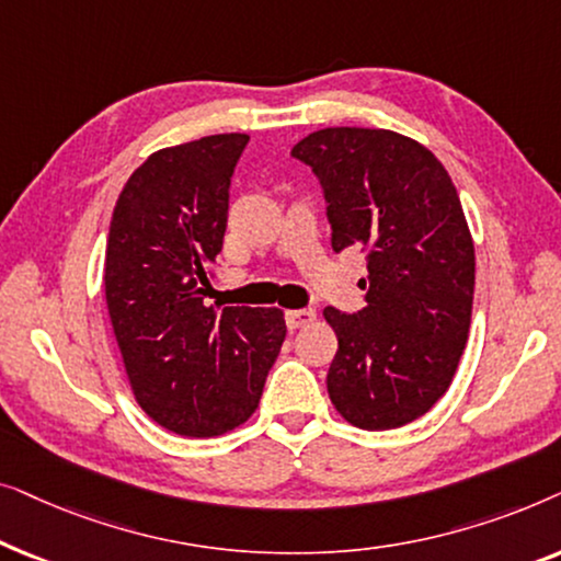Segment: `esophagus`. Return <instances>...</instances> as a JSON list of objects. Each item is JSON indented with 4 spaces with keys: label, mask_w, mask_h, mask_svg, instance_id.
I'll return each instance as SVG.
<instances>
[{
    "label": "esophagus",
    "mask_w": 561,
    "mask_h": 561,
    "mask_svg": "<svg viewBox=\"0 0 561 561\" xmlns=\"http://www.w3.org/2000/svg\"><path fill=\"white\" fill-rule=\"evenodd\" d=\"M313 319H317V311H313V309H294V311H286V324H288L290 332H296V329L309 327Z\"/></svg>",
    "instance_id": "34e87169"
}]
</instances>
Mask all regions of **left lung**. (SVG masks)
<instances>
[{"label": "left lung", "mask_w": 561, "mask_h": 561, "mask_svg": "<svg viewBox=\"0 0 561 561\" xmlns=\"http://www.w3.org/2000/svg\"><path fill=\"white\" fill-rule=\"evenodd\" d=\"M290 156L324 188L334 252H367L365 309H324L340 342L329 398L367 432L411 424L447 393L470 332L474 244L455 183L393 129L327 127Z\"/></svg>", "instance_id": "obj_1"}]
</instances>
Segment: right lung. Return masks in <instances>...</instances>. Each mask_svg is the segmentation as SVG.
I'll use <instances>...</instances> for the list:
<instances>
[{
	"mask_svg": "<svg viewBox=\"0 0 561 561\" xmlns=\"http://www.w3.org/2000/svg\"><path fill=\"white\" fill-rule=\"evenodd\" d=\"M248 140L209 135L152 152L112 214L104 294L129 388L156 424L181 436L242 426L286 340L280 309L204 301Z\"/></svg>",
	"mask_w": 561,
	"mask_h": 561,
	"instance_id": "1",
	"label": "right lung"
}]
</instances>
